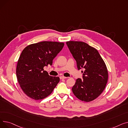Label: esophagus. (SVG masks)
I'll return each instance as SVG.
<instances>
[{
    "mask_svg": "<svg viewBox=\"0 0 128 128\" xmlns=\"http://www.w3.org/2000/svg\"><path fill=\"white\" fill-rule=\"evenodd\" d=\"M60 79H66V78H67V77H64V76H60Z\"/></svg>",
    "mask_w": 128,
    "mask_h": 128,
    "instance_id": "34e87169",
    "label": "esophagus"
}]
</instances>
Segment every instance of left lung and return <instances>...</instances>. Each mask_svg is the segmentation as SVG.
<instances>
[{
	"label": "left lung",
	"instance_id": "8db88e82",
	"mask_svg": "<svg viewBox=\"0 0 128 128\" xmlns=\"http://www.w3.org/2000/svg\"><path fill=\"white\" fill-rule=\"evenodd\" d=\"M66 44L77 62L78 70L83 69V79L78 78L72 91L82 101L91 102L104 91L108 80V70L96 49L82 42L69 41Z\"/></svg>",
	"mask_w": 128,
	"mask_h": 128
}]
</instances>
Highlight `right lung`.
Returning <instances> with one entry per match:
<instances>
[{
    "label": "right lung",
    "instance_id": "obj_1",
    "mask_svg": "<svg viewBox=\"0 0 128 128\" xmlns=\"http://www.w3.org/2000/svg\"><path fill=\"white\" fill-rule=\"evenodd\" d=\"M64 46L63 42L45 41L30 44L22 51L18 61L16 74L18 82L27 96L39 100L52 92L60 78L49 76L44 68L52 65L53 60Z\"/></svg>",
    "mask_w": 128,
    "mask_h": 128
}]
</instances>
